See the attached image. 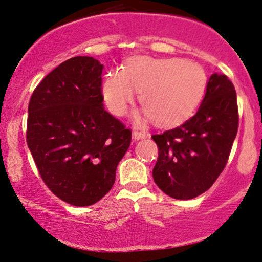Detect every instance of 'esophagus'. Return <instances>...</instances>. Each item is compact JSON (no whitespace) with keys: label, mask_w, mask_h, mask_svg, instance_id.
<instances>
[{"label":"esophagus","mask_w":262,"mask_h":262,"mask_svg":"<svg viewBox=\"0 0 262 262\" xmlns=\"http://www.w3.org/2000/svg\"><path fill=\"white\" fill-rule=\"evenodd\" d=\"M146 137H147V134H146L145 132L134 129V132H133V139H134V140H140V139H145Z\"/></svg>","instance_id":"esophagus-1"}]
</instances>
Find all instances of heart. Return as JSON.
I'll use <instances>...</instances> for the list:
<instances>
[{
    "label": "heart",
    "instance_id": "obj_1",
    "mask_svg": "<svg viewBox=\"0 0 262 262\" xmlns=\"http://www.w3.org/2000/svg\"><path fill=\"white\" fill-rule=\"evenodd\" d=\"M207 86L204 68L181 58L135 57L124 71L113 69L105 75L102 91L111 113L123 115L140 92L145 107L138 122L155 118L158 124H176L200 104Z\"/></svg>",
    "mask_w": 262,
    "mask_h": 262
}]
</instances>
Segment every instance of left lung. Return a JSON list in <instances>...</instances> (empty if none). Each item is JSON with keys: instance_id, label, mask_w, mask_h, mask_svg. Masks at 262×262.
Segmentation results:
<instances>
[{"instance_id": "obj_1", "label": "left lung", "mask_w": 262, "mask_h": 262, "mask_svg": "<svg viewBox=\"0 0 262 262\" xmlns=\"http://www.w3.org/2000/svg\"><path fill=\"white\" fill-rule=\"evenodd\" d=\"M238 129L236 91L224 74L211 75L196 113L153 135L159 148L153 180L164 193L189 200L205 193L228 162Z\"/></svg>"}]
</instances>
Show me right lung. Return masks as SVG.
I'll use <instances>...</instances> for the list:
<instances>
[{"mask_svg": "<svg viewBox=\"0 0 262 262\" xmlns=\"http://www.w3.org/2000/svg\"><path fill=\"white\" fill-rule=\"evenodd\" d=\"M104 66L69 58L45 76L29 104L27 145L41 179L73 206L99 201L115 183L132 132L104 109Z\"/></svg>", "mask_w": 262, "mask_h": 262, "instance_id": "1", "label": "right lung"}]
</instances>
